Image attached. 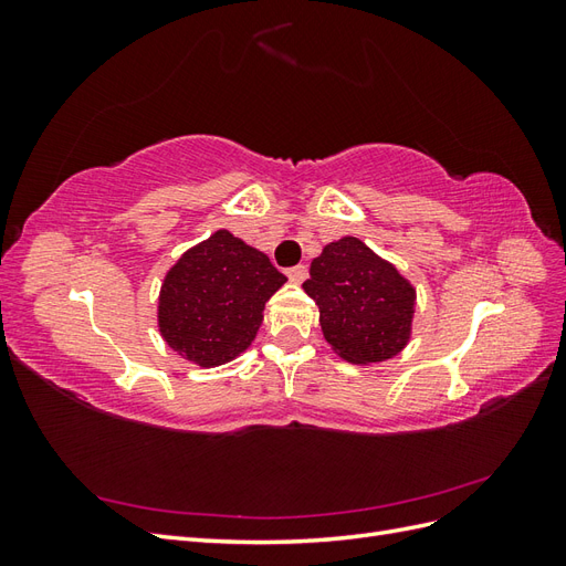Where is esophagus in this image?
<instances>
[{"label": "esophagus", "mask_w": 566, "mask_h": 566, "mask_svg": "<svg viewBox=\"0 0 566 566\" xmlns=\"http://www.w3.org/2000/svg\"><path fill=\"white\" fill-rule=\"evenodd\" d=\"M306 276H310V269H306L304 264H297V266H290L287 269V279L293 283H302Z\"/></svg>", "instance_id": "34e87169"}]
</instances>
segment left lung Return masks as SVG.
Here are the masks:
<instances>
[{
  "instance_id": "1",
  "label": "left lung",
  "mask_w": 566,
  "mask_h": 566,
  "mask_svg": "<svg viewBox=\"0 0 566 566\" xmlns=\"http://www.w3.org/2000/svg\"><path fill=\"white\" fill-rule=\"evenodd\" d=\"M302 287L318 304L325 342L345 361L380 364L408 345L416 287L358 238L325 245Z\"/></svg>"
}]
</instances>
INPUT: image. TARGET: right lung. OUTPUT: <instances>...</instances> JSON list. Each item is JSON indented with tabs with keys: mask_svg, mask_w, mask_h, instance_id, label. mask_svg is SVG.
Segmentation results:
<instances>
[{
	"mask_svg": "<svg viewBox=\"0 0 566 566\" xmlns=\"http://www.w3.org/2000/svg\"><path fill=\"white\" fill-rule=\"evenodd\" d=\"M285 281L264 252L219 229L167 271L158 300L160 335L186 361L227 364L252 345L264 304Z\"/></svg>",
	"mask_w": 566,
	"mask_h": 566,
	"instance_id": "1",
	"label": "right lung"
}]
</instances>
